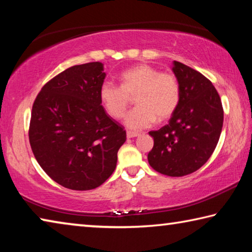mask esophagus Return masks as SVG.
Masks as SVG:
<instances>
[{"label":"esophagus","mask_w":252,"mask_h":252,"mask_svg":"<svg viewBox=\"0 0 252 252\" xmlns=\"http://www.w3.org/2000/svg\"><path fill=\"white\" fill-rule=\"evenodd\" d=\"M139 135L138 132H131V131H126V138L131 139V138H136Z\"/></svg>","instance_id":"esophagus-1"}]
</instances>
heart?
I'll use <instances>...</instances> for the list:
<instances>
[{
    "label": "heart",
    "mask_w": 252,
    "mask_h": 252,
    "mask_svg": "<svg viewBox=\"0 0 252 252\" xmlns=\"http://www.w3.org/2000/svg\"><path fill=\"white\" fill-rule=\"evenodd\" d=\"M121 85L105 81L101 84L99 96L111 117L121 118L135 95L138 105L125 117V125L131 130H142L157 121L169 119L180 101V87L174 74L160 72L150 64H138L123 71Z\"/></svg>",
    "instance_id": "b5f03b06"
}]
</instances>
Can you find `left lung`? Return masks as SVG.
<instances>
[{
    "label": "left lung",
    "mask_w": 252,
    "mask_h": 252,
    "mask_svg": "<svg viewBox=\"0 0 252 252\" xmlns=\"http://www.w3.org/2000/svg\"><path fill=\"white\" fill-rule=\"evenodd\" d=\"M172 72L180 87V101L169 123L150 131L155 144L149 164L162 174L182 177L206 163L218 144L223 109L216 88L206 76L173 61Z\"/></svg>",
    "instance_id": "1"
}]
</instances>
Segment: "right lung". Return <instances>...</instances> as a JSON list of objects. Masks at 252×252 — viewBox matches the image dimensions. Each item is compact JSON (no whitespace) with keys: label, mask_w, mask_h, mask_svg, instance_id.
<instances>
[{"label":"right lung","mask_w":252,"mask_h":252,"mask_svg":"<svg viewBox=\"0 0 252 252\" xmlns=\"http://www.w3.org/2000/svg\"><path fill=\"white\" fill-rule=\"evenodd\" d=\"M101 62L71 66L49 81L33 103L29 139L48 176L72 190L101 186L117 167L126 140L123 126L102 106Z\"/></svg>","instance_id":"obj_1"}]
</instances>
